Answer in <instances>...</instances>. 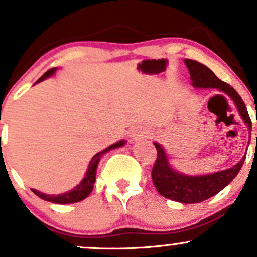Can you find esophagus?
<instances>
[{"mask_svg":"<svg viewBox=\"0 0 257 257\" xmlns=\"http://www.w3.org/2000/svg\"><path fill=\"white\" fill-rule=\"evenodd\" d=\"M129 134H131V138L133 139V141H139V139L145 138V137H147L148 132L145 131L143 126L138 125V126H133Z\"/></svg>","mask_w":257,"mask_h":257,"instance_id":"1","label":"esophagus"}]
</instances>
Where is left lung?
Returning a JSON list of instances; mask_svg holds the SVG:
<instances>
[{
    "label": "left lung",
    "instance_id": "left-lung-1",
    "mask_svg": "<svg viewBox=\"0 0 257 257\" xmlns=\"http://www.w3.org/2000/svg\"><path fill=\"white\" fill-rule=\"evenodd\" d=\"M184 62L190 73L191 84L195 88H216L220 92H224L225 94L229 95L236 105L242 120L247 125L248 132H251V119L248 116L245 103L242 102L236 90L230 84L217 78L214 72L204 66L203 63H199L193 59H185ZM154 145L157 148L158 155L152 170L153 184L160 195L184 204L201 203V201L216 195L239 174L246 158V155H243L242 159L230 169L221 170V172L214 173V174L193 175L191 177V175L181 174L173 169L172 165L169 164V159H168L164 148L159 143H154Z\"/></svg>",
    "mask_w": 257,
    "mask_h": 257
}]
</instances>
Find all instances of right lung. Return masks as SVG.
<instances>
[{
    "instance_id": "obj_1",
    "label": "right lung",
    "mask_w": 257,
    "mask_h": 257,
    "mask_svg": "<svg viewBox=\"0 0 257 257\" xmlns=\"http://www.w3.org/2000/svg\"><path fill=\"white\" fill-rule=\"evenodd\" d=\"M56 69L57 68L49 69V71L46 72V73L43 74V76L41 77V78L36 83L42 82V80H45L46 78H48V77H51L52 74L56 72ZM124 144H125V141H119L116 142L115 144H112L108 148H105V149L102 150V152L97 153V154H95L94 157L92 158V160L89 162L87 173H85L84 178L82 179V181H80L76 188L67 191V193L59 194V195H48V194H43L41 193V191L36 190V189H31V190H32L36 195L40 196L41 199H43V200L51 201V203H54V204H72V203H78L80 200H84V199L87 198L93 190V184H94L95 181V172H97V167L100 158H102L105 153L109 152V150L115 149V148H119V147H123Z\"/></svg>"
}]
</instances>
